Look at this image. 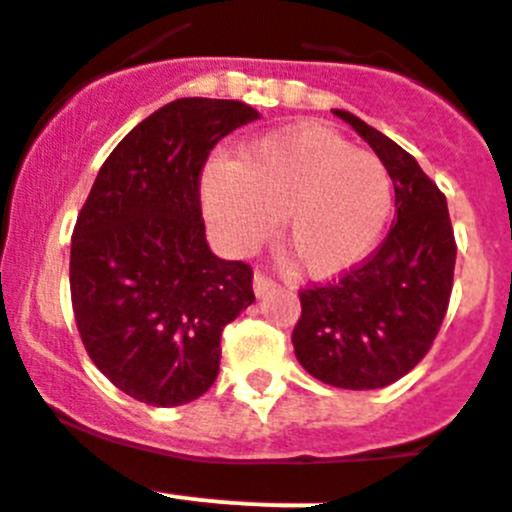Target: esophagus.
<instances>
[{
	"label": "esophagus",
	"instance_id": "esophagus-1",
	"mask_svg": "<svg viewBox=\"0 0 512 512\" xmlns=\"http://www.w3.org/2000/svg\"><path fill=\"white\" fill-rule=\"evenodd\" d=\"M273 288H275L273 278H268L265 273H255V278H252V291H255V296H265V293L273 291Z\"/></svg>",
	"mask_w": 512,
	"mask_h": 512
}]
</instances>
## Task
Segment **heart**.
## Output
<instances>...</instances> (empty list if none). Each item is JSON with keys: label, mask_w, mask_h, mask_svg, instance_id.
<instances>
[{"label": "heart", "mask_w": 512, "mask_h": 512, "mask_svg": "<svg viewBox=\"0 0 512 512\" xmlns=\"http://www.w3.org/2000/svg\"><path fill=\"white\" fill-rule=\"evenodd\" d=\"M201 198L213 237L234 255L265 242L283 213V237L317 278L366 260L394 208L384 162L319 123L278 128L242 159L208 162Z\"/></svg>", "instance_id": "b5f03b06"}]
</instances>
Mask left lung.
<instances>
[{
    "label": "left lung",
    "mask_w": 512,
    "mask_h": 512,
    "mask_svg": "<svg viewBox=\"0 0 512 512\" xmlns=\"http://www.w3.org/2000/svg\"><path fill=\"white\" fill-rule=\"evenodd\" d=\"M376 151L394 182L397 221L384 244L340 281L301 291L293 353L322 384L381 389L410 373L446 317L456 265L446 195L412 154L335 110Z\"/></svg>",
    "instance_id": "left-lung-1"
}]
</instances>
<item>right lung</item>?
<instances>
[{"label":"right lung","instance_id":"right-lung-1","mask_svg":"<svg viewBox=\"0 0 512 512\" xmlns=\"http://www.w3.org/2000/svg\"><path fill=\"white\" fill-rule=\"evenodd\" d=\"M260 118L239 100L180 97L97 172L71 237V304L92 363L128 397L180 407L219 376L221 332L255 301L252 268L206 242L201 170Z\"/></svg>","mask_w":512,"mask_h":512}]
</instances>
